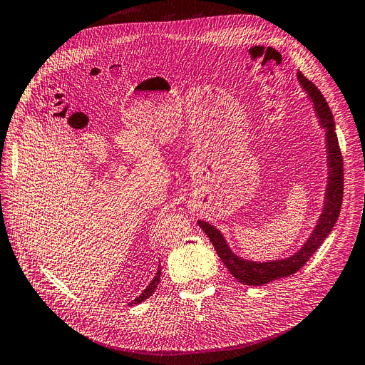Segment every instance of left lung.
Here are the masks:
<instances>
[{"mask_svg": "<svg viewBox=\"0 0 365 365\" xmlns=\"http://www.w3.org/2000/svg\"><path fill=\"white\" fill-rule=\"evenodd\" d=\"M298 81L302 89L307 92L308 98L312 103V108L315 115L319 118V125L326 132V154H327V185L324 192L323 210L314 226L311 235L304 242V245L292 255L280 259L270 261H252L242 258L232 251L227 240L222 235V232L215 229L212 225L198 220L200 227L210 237L214 250L218 257L222 258L230 274L237 279L242 284L248 286H261L270 283L276 279L287 277L295 274L301 267L311 258V255L320 248L324 239L329 236L331 229L334 227L339 212L342 207L344 198V160L339 148V140L336 135V126L333 114L327 101L324 100L323 93L317 89L312 82H309L301 71L297 73Z\"/></svg>", "mask_w": 365, "mask_h": 365, "instance_id": "8db88e82", "label": "left lung"}]
</instances>
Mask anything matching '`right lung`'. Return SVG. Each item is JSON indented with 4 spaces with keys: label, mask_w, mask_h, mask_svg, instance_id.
I'll return each instance as SVG.
<instances>
[{
    "label": "right lung",
    "mask_w": 365,
    "mask_h": 365,
    "mask_svg": "<svg viewBox=\"0 0 365 365\" xmlns=\"http://www.w3.org/2000/svg\"><path fill=\"white\" fill-rule=\"evenodd\" d=\"M160 276H161V265H158V270H157V274L154 276V279L150 282V284L147 286V289L143 290V292L136 298V299H133L132 302H129V305H136V304H140V302H143L145 299L147 298H150L153 294H154V290L157 289V286H158V283H160Z\"/></svg>",
    "instance_id": "right-lung-1"
}]
</instances>
